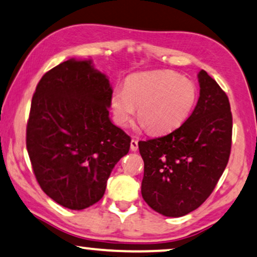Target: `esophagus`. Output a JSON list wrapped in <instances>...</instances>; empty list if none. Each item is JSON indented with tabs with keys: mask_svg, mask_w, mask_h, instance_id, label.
Instances as JSON below:
<instances>
[{
	"mask_svg": "<svg viewBox=\"0 0 257 257\" xmlns=\"http://www.w3.org/2000/svg\"><path fill=\"white\" fill-rule=\"evenodd\" d=\"M131 149H132V152H136V150L139 149V142L134 139H133L131 142Z\"/></svg>",
	"mask_w": 257,
	"mask_h": 257,
	"instance_id": "obj_1",
	"label": "esophagus"
}]
</instances>
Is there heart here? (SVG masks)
Instances as JSON below:
<instances>
[{
    "instance_id": "heart-1",
    "label": "heart",
    "mask_w": 257,
    "mask_h": 257,
    "mask_svg": "<svg viewBox=\"0 0 257 257\" xmlns=\"http://www.w3.org/2000/svg\"><path fill=\"white\" fill-rule=\"evenodd\" d=\"M196 100L195 85L187 78L169 71H152L133 75L124 88L111 94V108L119 125L138 117L150 134L173 131L188 117Z\"/></svg>"
}]
</instances>
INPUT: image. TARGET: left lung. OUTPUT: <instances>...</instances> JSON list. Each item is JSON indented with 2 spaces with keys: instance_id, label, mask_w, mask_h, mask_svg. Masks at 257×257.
<instances>
[{
  "instance_id": "left-lung-1",
  "label": "left lung",
  "mask_w": 257,
  "mask_h": 257,
  "mask_svg": "<svg viewBox=\"0 0 257 257\" xmlns=\"http://www.w3.org/2000/svg\"><path fill=\"white\" fill-rule=\"evenodd\" d=\"M194 111L170 134L139 142L145 162L141 193L157 213L180 217L197 209L227 167L232 116L228 96L207 71L198 73Z\"/></svg>"
}]
</instances>
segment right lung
<instances>
[{"label": "right lung", "mask_w": 257, "mask_h": 257, "mask_svg": "<svg viewBox=\"0 0 257 257\" xmlns=\"http://www.w3.org/2000/svg\"><path fill=\"white\" fill-rule=\"evenodd\" d=\"M112 89L90 60H68L41 78L27 123V150L41 189L71 210L104 195L131 136L109 118Z\"/></svg>", "instance_id": "add662e5"}]
</instances>
